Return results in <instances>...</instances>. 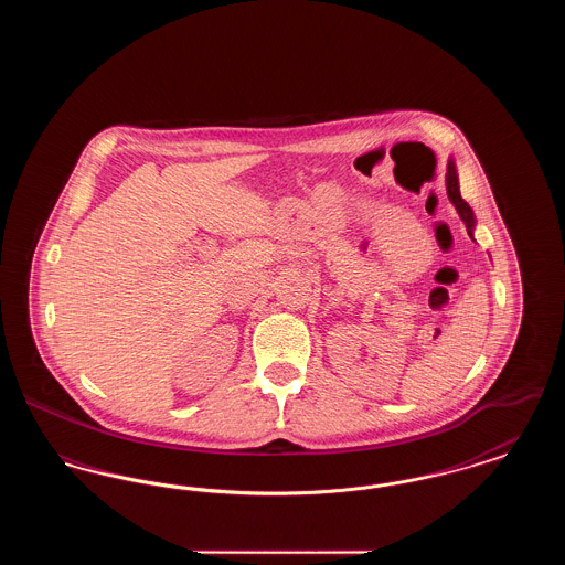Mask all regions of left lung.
<instances>
[{"label":"left lung","mask_w":565,"mask_h":565,"mask_svg":"<svg viewBox=\"0 0 565 565\" xmlns=\"http://www.w3.org/2000/svg\"><path fill=\"white\" fill-rule=\"evenodd\" d=\"M447 196L449 201L456 205L457 214L461 217V222L466 224V231L468 235L472 237L475 235V226H477V220H475V212L470 210V205L461 199L459 194V180H457L456 162L449 161L447 164Z\"/></svg>","instance_id":"obj_1"}]
</instances>
